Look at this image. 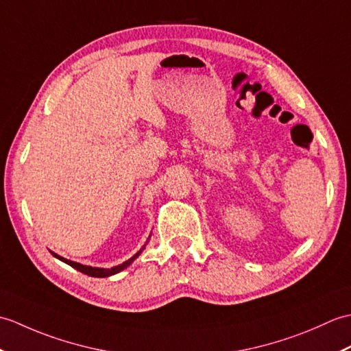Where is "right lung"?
I'll return each mask as SVG.
<instances>
[{"mask_svg":"<svg viewBox=\"0 0 351 351\" xmlns=\"http://www.w3.org/2000/svg\"><path fill=\"white\" fill-rule=\"evenodd\" d=\"M149 237H151V235H149ZM147 240H149V238H147ZM146 243H147V241H146ZM145 247H146V244L136 253V255L131 256L128 261H125V263L119 264V265H116V267H111V268H99V267L83 265V264H80V263H73V261H69V259H66V258H63V256H60V255H57V253H54V252H51V253H52V256H56L57 259L63 261L64 264H68V265L73 267V268H75V270H78V271H81V273H84V274H87V276H92V278H108V276H113V274L121 273L122 270H125L126 267H130V265L134 263V261H136V259L138 258L140 253L145 250Z\"/></svg>","mask_w":351,"mask_h":351,"instance_id":"add662e5","label":"right lung"}]
</instances>
